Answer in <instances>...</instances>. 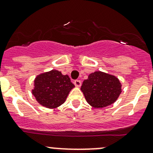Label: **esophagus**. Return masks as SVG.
Returning a JSON list of instances; mask_svg holds the SVG:
<instances>
[{"mask_svg":"<svg viewBox=\"0 0 153 153\" xmlns=\"http://www.w3.org/2000/svg\"><path fill=\"white\" fill-rule=\"evenodd\" d=\"M74 84H75V86H77V87H80V86H81V81H80V80H75V81H74Z\"/></svg>","mask_w":153,"mask_h":153,"instance_id":"esophagus-1","label":"esophagus"}]
</instances>
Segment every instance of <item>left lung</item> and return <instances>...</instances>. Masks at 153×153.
Segmentation results:
<instances>
[{
  "label": "left lung",
  "instance_id": "left-lung-1",
  "mask_svg": "<svg viewBox=\"0 0 153 153\" xmlns=\"http://www.w3.org/2000/svg\"><path fill=\"white\" fill-rule=\"evenodd\" d=\"M81 90L90 105L102 108L116 102L122 92V85L114 75L96 71L83 81Z\"/></svg>",
  "mask_w": 153,
  "mask_h": 153
}]
</instances>
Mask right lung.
<instances>
[{
    "label": "right lung",
    "mask_w": 153,
    "mask_h": 153,
    "mask_svg": "<svg viewBox=\"0 0 153 153\" xmlns=\"http://www.w3.org/2000/svg\"><path fill=\"white\" fill-rule=\"evenodd\" d=\"M32 94L36 101L44 107L56 108L65 102L75 85L67 75L56 70L37 75L34 80Z\"/></svg>",
    "instance_id": "add662e5"
}]
</instances>
